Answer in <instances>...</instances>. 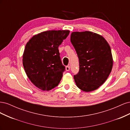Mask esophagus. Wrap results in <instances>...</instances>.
Returning <instances> with one entry per match:
<instances>
[{
  "label": "esophagus",
  "instance_id": "esophagus-1",
  "mask_svg": "<svg viewBox=\"0 0 130 130\" xmlns=\"http://www.w3.org/2000/svg\"><path fill=\"white\" fill-rule=\"evenodd\" d=\"M66 70H67V71H69V70H70V66H66Z\"/></svg>",
  "mask_w": 130,
  "mask_h": 130
}]
</instances>
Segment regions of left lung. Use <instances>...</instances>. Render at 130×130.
Returning a JSON list of instances; mask_svg holds the SVG:
<instances>
[{
  "mask_svg": "<svg viewBox=\"0 0 130 130\" xmlns=\"http://www.w3.org/2000/svg\"><path fill=\"white\" fill-rule=\"evenodd\" d=\"M70 41L79 60V71L74 76L77 87L86 92L98 89L112 69L109 44L101 35L87 31L72 32Z\"/></svg>",
  "mask_w": 130,
  "mask_h": 130,
  "instance_id": "1",
  "label": "left lung"
}]
</instances>
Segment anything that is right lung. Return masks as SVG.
Returning a JSON list of instances; mask_svg holds the SVG:
<instances>
[{"instance_id": "1", "label": "right lung", "mask_w": 130, "mask_h": 130, "mask_svg": "<svg viewBox=\"0 0 130 130\" xmlns=\"http://www.w3.org/2000/svg\"><path fill=\"white\" fill-rule=\"evenodd\" d=\"M69 30H52L35 35L26 43L23 64L27 77L37 87L50 90L60 83L65 70L58 49Z\"/></svg>"}]
</instances>
